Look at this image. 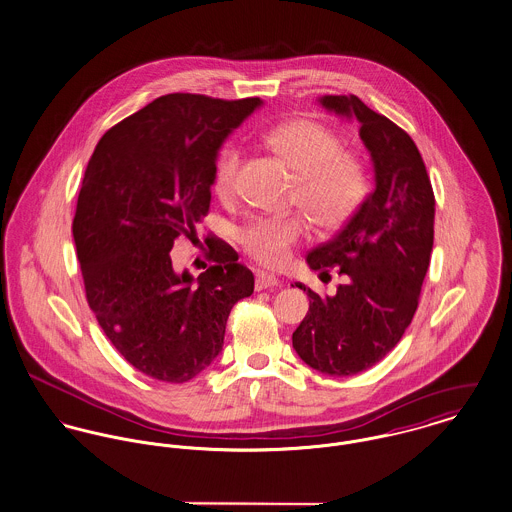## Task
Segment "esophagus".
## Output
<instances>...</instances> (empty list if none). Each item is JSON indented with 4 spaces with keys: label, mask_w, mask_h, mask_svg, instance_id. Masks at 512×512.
Segmentation results:
<instances>
[{
    "label": "esophagus",
    "mask_w": 512,
    "mask_h": 512,
    "mask_svg": "<svg viewBox=\"0 0 512 512\" xmlns=\"http://www.w3.org/2000/svg\"><path fill=\"white\" fill-rule=\"evenodd\" d=\"M275 286H278V278L275 275H269L263 271H259L255 275V290H265V288H275Z\"/></svg>",
    "instance_id": "1"
}]
</instances>
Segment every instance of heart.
Instances as JSON below:
<instances>
[{"label": "heart", "mask_w": 512, "mask_h": 512, "mask_svg": "<svg viewBox=\"0 0 512 512\" xmlns=\"http://www.w3.org/2000/svg\"><path fill=\"white\" fill-rule=\"evenodd\" d=\"M267 146L296 175L292 200L321 228H337L353 214L364 195L366 177L360 159L341 150L333 130L310 118L278 124L267 136ZM241 169V150L228 144L212 169V191L220 200H232ZM308 236L300 216L255 218L239 230V245L257 263L278 269L292 257L296 245Z\"/></svg>", "instance_id": "heart-1"}]
</instances>
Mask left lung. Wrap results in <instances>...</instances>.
<instances>
[{"mask_svg": "<svg viewBox=\"0 0 512 512\" xmlns=\"http://www.w3.org/2000/svg\"><path fill=\"white\" fill-rule=\"evenodd\" d=\"M321 105L360 122L376 189L337 236L308 253L314 271L337 267L347 282L325 298L304 286L310 310L292 345L321 374L353 376L390 353L417 312L433 251L434 193L403 128L356 95H325Z\"/></svg>", "mask_w": 512, "mask_h": 512, "instance_id": "8db88e82", "label": "left lung"}]
</instances>
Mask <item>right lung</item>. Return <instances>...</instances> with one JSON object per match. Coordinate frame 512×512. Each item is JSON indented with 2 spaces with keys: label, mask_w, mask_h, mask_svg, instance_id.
<instances>
[{
  "label": "right lung",
  "mask_w": 512,
  "mask_h": 512,
  "mask_svg": "<svg viewBox=\"0 0 512 512\" xmlns=\"http://www.w3.org/2000/svg\"><path fill=\"white\" fill-rule=\"evenodd\" d=\"M259 105L163 95L109 128L87 163L72 224L85 298L124 360L159 382L210 366L232 308L253 294V273L220 237H204L197 280L175 273L169 251L197 237L218 148Z\"/></svg>",
  "instance_id": "add662e5"
}]
</instances>
